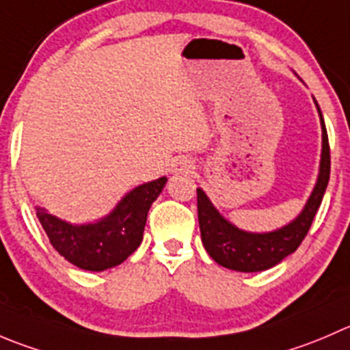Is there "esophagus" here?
I'll return each mask as SVG.
<instances>
[{
	"mask_svg": "<svg viewBox=\"0 0 350 350\" xmlns=\"http://www.w3.org/2000/svg\"><path fill=\"white\" fill-rule=\"evenodd\" d=\"M181 167H183V171H186V169H189V162H188V161H183V162H181Z\"/></svg>",
	"mask_w": 350,
	"mask_h": 350,
	"instance_id": "34e87169",
	"label": "esophagus"
}]
</instances>
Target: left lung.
<instances>
[{
	"instance_id": "obj_1",
	"label": "left lung",
	"mask_w": 350,
	"mask_h": 350,
	"mask_svg": "<svg viewBox=\"0 0 350 350\" xmlns=\"http://www.w3.org/2000/svg\"><path fill=\"white\" fill-rule=\"evenodd\" d=\"M318 113H320L321 128H323L320 176H318V183L304 210L289 226L267 234L244 232L227 222L217 212L203 189H196L198 222L203 246L219 265L237 270V272H261V270L275 267L287 254L294 253L303 243L311 224H313L314 215L320 208L328 179H330V145H328L327 128H325L320 107H318Z\"/></svg>"
}]
</instances>
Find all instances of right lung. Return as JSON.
<instances>
[{
    "mask_svg": "<svg viewBox=\"0 0 350 350\" xmlns=\"http://www.w3.org/2000/svg\"><path fill=\"white\" fill-rule=\"evenodd\" d=\"M165 183L167 179L161 178L138 186L97 224L71 226L44 208H37V219L61 256L83 270L100 272L123 263L140 246L148 208Z\"/></svg>",
    "mask_w": 350,
    "mask_h": 350,
    "instance_id": "right-lung-1",
    "label": "right lung"
}]
</instances>
